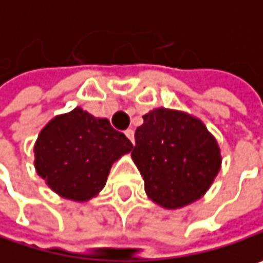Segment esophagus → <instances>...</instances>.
Wrapping results in <instances>:
<instances>
[{
    "instance_id": "1",
    "label": "esophagus",
    "mask_w": 263,
    "mask_h": 263,
    "mask_svg": "<svg viewBox=\"0 0 263 263\" xmlns=\"http://www.w3.org/2000/svg\"><path fill=\"white\" fill-rule=\"evenodd\" d=\"M125 135L131 140V143H134V131H132V129H126V131H125Z\"/></svg>"
}]
</instances>
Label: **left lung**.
<instances>
[{
    "label": "left lung",
    "mask_w": 263,
    "mask_h": 263,
    "mask_svg": "<svg viewBox=\"0 0 263 263\" xmlns=\"http://www.w3.org/2000/svg\"><path fill=\"white\" fill-rule=\"evenodd\" d=\"M131 157L147 196L164 209L199 199L221 167L219 146L204 123L166 108L143 116Z\"/></svg>",
    "instance_id": "obj_1"
}]
</instances>
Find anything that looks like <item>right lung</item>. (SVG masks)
<instances>
[{
	"mask_svg": "<svg viewBox=\"0 0 263 263\" xmlns=\"http://www.w3.org/2000/svg\"><path fill=\"white\" fill-rule=\"evenodd\" d=\"M132 143L106 119L76 108L54 117L34 144V167L58 195L86 201L106 183L112 163Z\"/></svg>",
	"mask_w": 263,
	"mask_h": 263,
	"instance_id": "add662e5",
	"label": "right lung"
}]
</instances>
